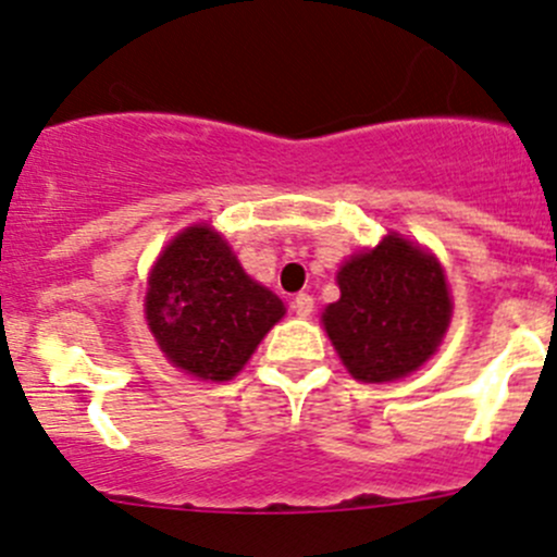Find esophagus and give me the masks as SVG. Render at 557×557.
I'll return each mask as SVG.
<instances>
[{
  "instance_id": "obj_1",
  "label": "esophagus",
  "mask_w": 557,
  "mask_h": 557,
  "mask_svg": "<svg viewBox=\"0 0 557 557\" xmlns=\"http://www.w3.org/2000/svg\"><path fill=\"white\" fill-rule=\"evenodd\" d=\"M312 307H314V301H312L310 294H299L294 299V312L299 314V318H310Z\"/></svg>"
}]
</instances>
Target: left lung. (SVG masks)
<instances>
[{
    "instance_id": "1",
    "label": "left lung",
    "mask_w": 557,
    "mask_h": 557,
    "mask_svg": "<svg viewBox=\"0 0 557 557\" xmlns=\"http://www.w3.org/2000/svg\"><path fill=\"white\" fill-rule=\"evenodd\" d=\"M336 280L342 296L325 307L323 325L352 377L391 383L434 356L453 312L434 256L391 234Z\"/></svg>"
}]
</instances>
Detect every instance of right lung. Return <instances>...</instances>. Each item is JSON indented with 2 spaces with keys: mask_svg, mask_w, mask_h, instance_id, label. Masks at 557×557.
Returning <instances> with one entry per match:
<instances>
[{
  "mask_svg": "<svg viewBox=\"0 0 557 557\" xmlns=\"http://www.w3.org/2000/svg\"><path fill=\"white\" fill-rule=\"evenodd\" d=\"M145 314L174 367L221 383L245 367L285 307L247 277L210 226H190L153 267Z\"/></svg>",
  "mask_w": 557,
  "mask_h": 557,
  "instance_id": "add662e5",
  "label": "right lung"
}]
</instances>
